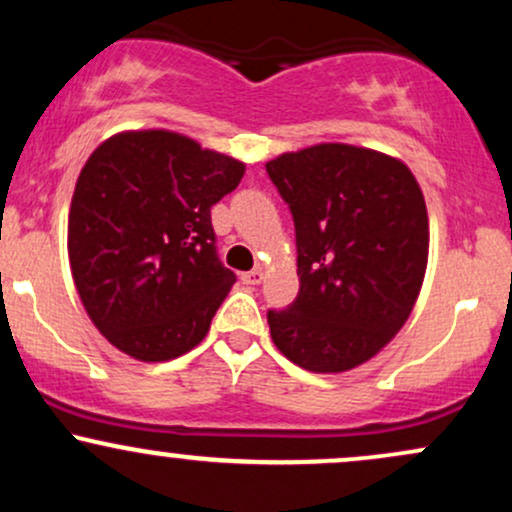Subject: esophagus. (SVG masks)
I'll return each mask as SVG.
<instances>
[{
	"label": "esophagus",
	"mask_w": 512,
	"mask_h": 512,
	"mask_svg": "<svg viewBox=\"0 0 512 512\" xmlns=\"http://www.w3.org/2000/svg\"><path fill=\"white\" fill-rule=\"evenodd\" d=\"M262 279H264L262 269H252V272L240 274V281H243V284H248V286H257V284H262Z\"/></svg>",
	"instance_id": "1"
}]
</instances>
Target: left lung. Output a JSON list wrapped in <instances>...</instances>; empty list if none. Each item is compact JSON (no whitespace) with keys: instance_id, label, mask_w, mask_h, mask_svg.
Returning a JSON list of instances; mask_svg holds the SVG:
<instances>
[{"instance_id":"left-lung-1","label":"left lung","mask_w":512,"mask_h":512,"mask_svg":"<svg viewBox=\"0 0 512 512\" xmlns=\"http://www.w3.org/2000/svg\"><path fill=\"white\" fill-rule=\"evenodd\" d=\"M296 226L298 289L269 310L276 349L313 373H342L402 330L428 262L421 187L397 158L315 144L267 163Z\"/></svg>"}]
</instances>
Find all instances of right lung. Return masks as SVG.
Masks as SVG:
<instances>
[{
    "label": "right lung",
    "mask_w": 512,
    "mask_h": 512,
    "mask_svg": "<svg viewBox=\"0 0 512 512\" xmlns=\"http://www.w3.org/2000/svg\"><path fill=\"white\" fill-rule=\"evenodd\" d=\"M245 163L166 129L122 132L88 156L69 209V264L88 317L139 361L207 337L236 284L216 255L211 207Z\"/></svg>",
    "instance_id": "1"
}]
</instances>
